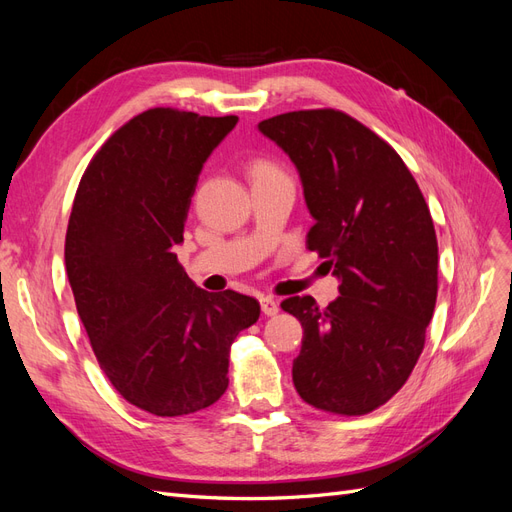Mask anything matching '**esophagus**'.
<instances>
[{
    "mask_svg": "<svg viewBox=\"0 0 512 512\" xmlns=\"http://www.w3.org/2000/svg\"><path fill=\"white\" fill-rule=\"evenodd\" d=\"M260 307H262V314H265V316H275L277 312H280V303H277L271 297H262Z\"/></svg>",
    "mask_w": 512,
    "mask_h": 512,
    "instance_id": "obj_1",
    "label": "esophagus"
}]
</instances>
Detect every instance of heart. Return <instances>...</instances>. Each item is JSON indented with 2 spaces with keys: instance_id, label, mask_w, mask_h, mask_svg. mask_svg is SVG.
<instances>
[{
  "instance_id": "heart-1",
  "label": "heart",
  "mask_w": 512,
  "mask_h": 512,
  "mask_svg": "<svg viewBox=\"0 0 512 512\" xmlns=\"http://www.w3.org/2000/svg\"><path fill=\"white\" fill-rule=\"evenodd\" d=\"M275 175H284L280 168L275 164L267 162V160H258L252 164V177L254 179H262V177H275Z\"/></svg>"
}]
</instances>
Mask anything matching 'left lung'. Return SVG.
Returning <instances> with one entry per match:
<instances>
[{"mask_svg":"<svg viewBox=\"0 0 512 512\" xmlns=\"http://www.w3.org/2000/svg\"><path fill=\"white\" fill-rule=\"evenodd\" d=\"M258 130L297 166L314 218L307 247L339 280L324 309L282 301L303 327L294 389L318 410L367 414L406 384L425 346L438 297L429 207L397 151L342 111H292Z\"/></svg>","mask_w":512,"mask_h":512,"instance_id":"8db88e82","label":"left lung"}]
</instances>
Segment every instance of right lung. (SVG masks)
<instances>
[{
	"instance_id": "right-lung-1",
	"label": "right lung",
	"mask_w": 512,
	"mask_h": 512,
	"mask_svg": "<svg viewBox=\"0 0 512 512\" xmlns=\"http://www.w3.org/2000/svg\"><path fill=\"white\" fill-rule=\"evenodd\" d=\"M239 117L149 108L89 162L66 232L76 312L117 393L156 416H183L228 386L235 337L260 303L198 288L177 260L207 158Z\"/></svg>"
}]
</instances>
